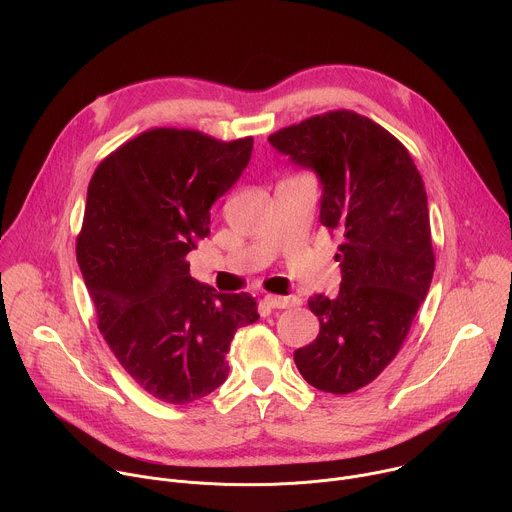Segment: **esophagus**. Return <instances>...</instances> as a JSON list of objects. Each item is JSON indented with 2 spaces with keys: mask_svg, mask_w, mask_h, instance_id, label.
<instances>
[{
  "mask_svg": "<svg viewBox=\"0 0 512 512\" xmlns=\"http://www.w3.org/2000/svg\"><path fill=\"white\" fill-rule=\"evenodd\" d=\"M263 302L269 306V308H275V310H283V308H289V306H296L298 300L296 298H283V296H271L267 294L263 298Z\"/></svg>",
  "mask_w": 512,
  "mask_h": 512,
  "instance_id": "obj_1",
  "label": "esophagus"
}]
</instances>
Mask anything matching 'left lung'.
Here are the masks:
<instances>
[{
	"label": "left lung",
	"mask_w": 512,
	"mask_h": 512,
	"mask_svg": "<svg viewBox=\"0 0 512 512\" xmlns=\"http://www.w3.org/2000/svg\"><path fill=\"white\" fill-rule=\"evenodd\" d=\"M269 143L320 176V223L342 237L340 291L308 300L320 332L294 360L312 387L346 395L387 369L429 291L435 255L425 186L405 145L348 109L283 127Z\"/></svg>",
	"instance_id": "obj_1"
}]
</instances>
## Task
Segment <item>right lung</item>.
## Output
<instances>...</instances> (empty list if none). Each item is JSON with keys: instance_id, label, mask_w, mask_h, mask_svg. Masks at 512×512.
Masks as SVG:
<instances>
[{"instance_id": "right-lung-1", "label": "right lung", "mask_w": 512, "mask_h": 512, "mask_svg": "<svg viewBox=\"0 0 512 512\" xmlns=\"http://www.w3.org/2000/svg\"><path fill=\"white\" fill-rule=\"evenodd\" d=\"M251 150L253 137L156 127L119 145L91 178L77 261L105 342L158 401L186 405L221 387L235 332L259 320L251 294H218L186 261Z\"/></svg>"}]
</instances>
